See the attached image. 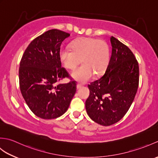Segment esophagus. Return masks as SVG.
<instances>
[{"instance_id":"esophagus-1","label":"esophagus","mask_w":158,"mask_h":158,"mask_svg":"<svg viewBox=\"0 0 158 158\" xmlns=\"http://www.w3.org/2000/svg\"><path fill=\"white\" fill-rule=\"evenodd\" d=\"M81 86H82V85H81V84H79V83H78V84L77 85V89L81 88Z\"/></svg>"}]
</instances>
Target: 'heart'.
<instances>
[{"label":"heart","instance_id":"b5f03b06","mask_svg":"<svg viewBox=\"0 0 158 158\" xmlns=\"http://www.w3.org/2000/svg\"><path fill=\"white\" fill-rule=\"evenodd\" d=\"M71 49L62 48L60 51V58L65 68L75 69L81 62L83 64L72 73L74 79L85 83L94 74L100 75L108 66L110 54L105 41L96 38H81L74 41Z\"/></svg>","mask_w":158,"mask_h":158}]
</instances>
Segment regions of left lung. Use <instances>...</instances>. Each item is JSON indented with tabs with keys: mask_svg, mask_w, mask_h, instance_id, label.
<instances>
[{
	"mask_svg": "<svg viewBox=\"0 0 158 158\" xmlns=\"http://www.w3.org/2000/svg\"><path fill=\"white\" fill-rule=\"evenodd\" d=\"M112 52L105 75L88 85L85 102L89 117L108 126L122 119L129 110L138 89L139 63L127 47L111 36Z\"/></svg>",
	"mask_w": 158,
	"mask_h": 158,
	"instance_id": "left-lung-1",
	"label": "left lung"
}]
</instances>
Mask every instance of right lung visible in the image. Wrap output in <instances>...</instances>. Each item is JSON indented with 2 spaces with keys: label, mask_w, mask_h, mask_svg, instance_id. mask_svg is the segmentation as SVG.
Wrapping results in <instances>:
<instances>
[{
  "label": "right lung",
  "mask_w": 158,
  "mask_h": 158,
  "mask_svg": "<svg viewBox=\"0 0 158 158\" xmlns=\"http://www.w3.org/2000/svg\"><path fill=\"white\" fill-rule=\"evenodd\" d=\"M69 36L60 30H49L31 41L20 61V91L29 109L40 118L62 115L76 92L77 82L62 67L60 58V45ZM66 77L71 81L58 85Z\"/></svg>",
  "instance_id": "right-lung-1"
}]
</instances>
